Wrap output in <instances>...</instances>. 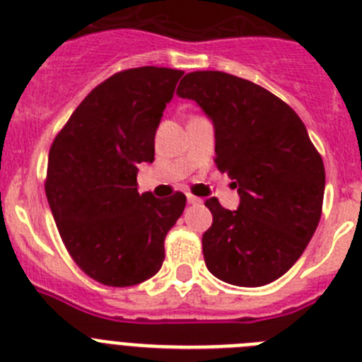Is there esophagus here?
<instances>
[{
    "label": "esophagus",
    "mask_w": 362,
    "mask_h": 362,
    "mask_svg": "<svg viewBox=\"0 0 362 362\" xmlns=\"http://www.w3.org/2000/svg\"><path fill=\"white\" fill-rule=\"evenodd\" d=\"M187 199H188V203H190V204H199V203H201V199H199V197L192 196V194H188V196H187Z\"/></svg>",
    "instance_id": "34e87169"
}]
</instances>
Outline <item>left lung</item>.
I'll return each mask as SVG.
<instances>
[{
  "label": "left lung",
  "mask_w": 362,
  "mask_h": 362,
  "mask_svg": "<svg viewBox=\"0 0 362 362\" xmlns=\"http://www.w3.org/2000/svg\"><path fill=\"white\" fill-rule=\"evenodd\" d=\"M179 98L214 124L216 165L238 188V210L206 199L214 223L203 233L204 263L217 279L263 286L279 279L317 228L325 165L305 123L263 86L217 70L187 74Z\"/></svg>",
  "instance_id": "obj_1"
}]
</instances>
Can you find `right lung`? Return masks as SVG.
Returning <instances> with one entry per match:
<instances>
[{"mask_svg":"<svg viewBox=\"0 0 362 362\" xmlns=\"http://www.w3.org/2000/svg\"><path fill=\"white\" fill-rule=\"evenodd\" d=\"M181 70L117 72L81 101L49 153L45 192L66 250L86 276L134 286L156 276L165 238L187 197L137 192L139 163L153 161V137Z\"/></svg>","mask_w":362,"mask_h":362,"instance_id":"1","label":"right lung"}]
</instances>
